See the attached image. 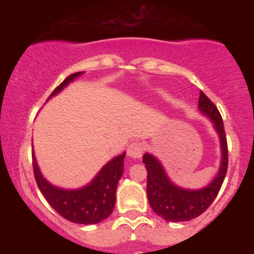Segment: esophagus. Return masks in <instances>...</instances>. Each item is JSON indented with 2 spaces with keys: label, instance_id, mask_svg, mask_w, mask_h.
Returning <instances> with one entry per match:
<instances>
[{
  "label": "esophagus",
  "instance_id": "esophagus-1",
  "mask_svg": "<svg viewBox=\"0 0 254 254\" xmlns=\"http://www.w3.org/2000/svg\"><path fill=\"white\" fill-rule=\"evenodd\" d=\"M144 147L141 142H132V143L129 144L127 147V155L130 157H133V159H139L143 154Z\"/></svg>",
  "mask_w": 254,
  "mask_h": 254
}]
</instances>
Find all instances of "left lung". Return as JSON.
Instances as JSON below:
<instances>
[{"label":"left lung","instance_id":"8db88e82","mask_svg":"<svg viewBox=\"0 0 254 254\" xmlns=\"http://www.w3.org/2000/svg\"><path fill=\"white\" fill-rule=\"evenodd\" d=\"M198 110L210 119L220 138L221 164L217 174L205 188L198 190L180 188L170 179L164 166L153 154L145 153L143 164L147 168V194L155 214L172 222L190 221L203 214L216 198L228 167V147L223 121L214 103L200 92Z\"/></svg>","mask_w":254,"mask_h":254}]
</instances>
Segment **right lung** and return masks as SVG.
Wrapping results in <instances>:
<instances>
[{
	"label": "right lung",
	"instance_id": "obj_1",
	"mask_svg": "<svg viewBox=\"0 0 254 254\" xmlns=\"http://www.w3.org/2000/svg\"><path fill=\"white\" fill-rule=\"evenodd\" d=\"M82 74L83 71L75 72L66 77L51 93L49 99L58 94ZM124 157L125 153L113 157L99 171L92 182L80 189L68 190L52 185L44 178L37 164L34 151L32 153L34 178L43 196L61 216L78 224L99 223L112 214L116 204V190L124 172Z\"/></svg>",
	"mask_w": 254,
	"mask_h": 254
}]
</instances>
